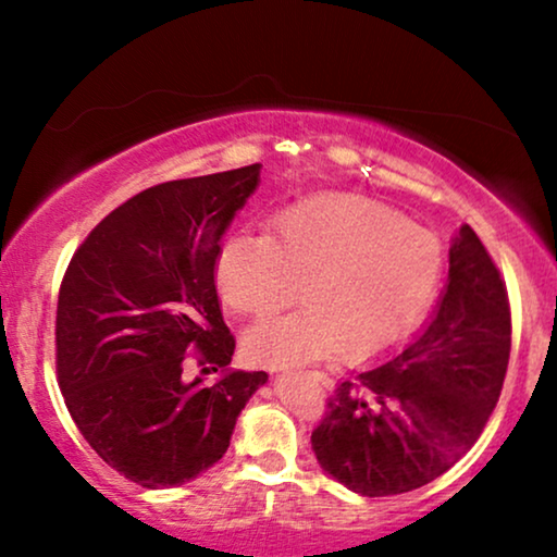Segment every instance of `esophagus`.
<instances>
[{"instance_id":"esophagus-1","label":"esophagus","mask_w":557,"mask_h":557,"mask_svg":"<svg viewBox=\"0 0 557 557\" xmlns=\"http://www.w3.org/2000/svg\"><path fill=\"white\" fill-rule=\"evenodd\" d=\"M309 377L324 387V391H332V377H326L324 372H309Z\"/></svg>"}]
</instances>
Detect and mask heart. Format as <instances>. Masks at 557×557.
Here are the masks:
<instances>
[{
	"label": "heart",
	"instance_id": "1",
	"mask_svg": "<svg viewBox=\"0 0 557 557\" xmlns=\"http://www.w3.org/2000/svg\"><path fill=\"white\" fill-rule=\"evenodd\" d=\"M444 276L436 233L368 197H324L273 220L271 238L235 235L218 256L225 307L271 319L243 339L248 360L288 364L334 352L364 362L398 345L429 311Z\"/></svg>",
	"mask_w": 557,
	"mask_h": 557
}]
</instances>
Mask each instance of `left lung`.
Returning <instances> with one entry per match:
<instances>
[{
	"instance_id": "1",
	"label": "left lung",
	"mask_w": 557,
	"mask_h": 557,
	"mask_svg": "<svg viewBox=\"0 0 557 557\" xmlns=\"http://www.w3.org/2000/svg\"><path fill=\"white\" fill-rule=\"evenodd\" d=\"M512 314L507 286L463 225L448 250L436 317L383 364L342 380L311 448L326 474L362 497L413 492L476 444L505 385Z\"/></svg>"
}]
</instances>
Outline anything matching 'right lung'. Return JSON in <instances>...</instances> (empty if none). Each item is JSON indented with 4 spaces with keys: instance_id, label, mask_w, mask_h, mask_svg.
I'll return each instance as SVG.
<instances>
[{
    "instance_id": "add662e5",
    "label": "right lung",
    "mask_w": 557,
    "mask_h": 557,
    "mask_svg": "<svg viewBox=\"0 0 557 557\" xmlns=\"http://www.w3.org/2000/svg\"><path fill=\"white\" fill-rule=\"evenodd\" d=\"M261 164L172 180L109 212L60 284L55 368L67 413L128 482L180 486L223 459L235 418L269 375L225 370L235 337L215 288L220 240Z\"/></svg>"
}]
</instances>
